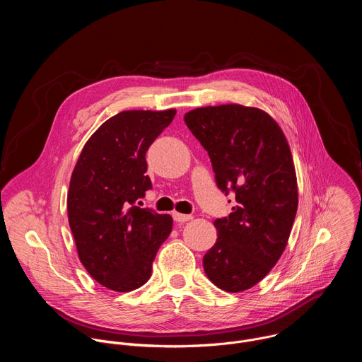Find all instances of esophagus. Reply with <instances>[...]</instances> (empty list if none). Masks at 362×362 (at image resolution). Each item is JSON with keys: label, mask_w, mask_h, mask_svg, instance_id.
<instances>
[{"label": "esophagus", "mask_w": 362, "mask_h": 362, "mask_svg": "<svg viewBox=\"0 0 362 362\" xmlns=\"http://www.w3.org/2000/svg\"><path fill=\"white\" fill-rule=\"evenodd\" d=\"M173 219H175L176 222H187V221H192L193 216H192V215L179 214V212H173Z\"/></svg>", "instance_id": "esophagus-1"}]
</instances>
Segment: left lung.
<instances>
[{
	"instance_id": "8db88e82",
	"label": "left lung",
	"mask_w": 362,
	"mask_h": 362,
	"mask_svg": "<svg viewBox=\"0 0 362 362\" xmlns=\"http://www.w3.org/2000/svg\"><path fill=\"white\" fill-rule=\"evenodd\" d=\"M185 122L208 151L216 183L236 204L214 222L216 243L203 256L208 278L226 292L261 282L284 253L298 209L288 140L264 110L240 105L190 110Z\"/></svg>"
}]
</instances>
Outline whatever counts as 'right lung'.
I'll return each mask as SVG.
<instances>
[{
    "instance_id": "right-lung-1",
    "label": "right lung",
    "mask_w": 362,
    "mask_h": 362,
    "mask_svg": "<svg viewBox=\"0 0 362 362\" xmlns=\"http://www.w3.org/2000/svg\"><path fill=\"white\" fill-rule=\"evenodd\" d=\"M175 109L126 110L103 123L84 144L69 194V223L87 272L103 286L130 292L144 285L170 215L134 202L151 187L146 151L173 120Z\"/></svg>"
}]
</instances>
